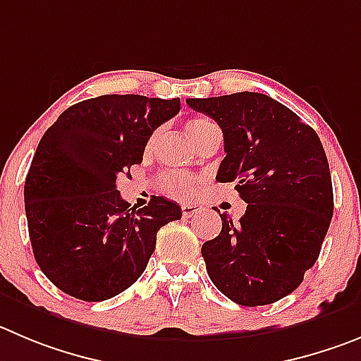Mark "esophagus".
<instances>
[{
    "label": "esophagus",
    "mask_w": 361,
    "mask_h": 361,
    "mask_svg": "<svg viewBox=\"0 0 361 361\" xmlns=\"http://www.w3.org/2000/svg\"><path fill=\"white\" fill-rule=\"evenodd\" d=\"M203 210V207L201 204H192V203H183L181 204V214H183V217H192L194 214H197V212Z\"/></svg>",
    "instance_id": "1"
}]
</instances>
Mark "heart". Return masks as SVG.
<instances>
[{
  "instance_id": "1",
  "label": "heart",
  "mask_w": 361,
  "mask_h": 361,
  "mask_svg": "<svg viewBox=\"0 0 361 361\" xmlns=\"http://www.w3.org/2000/svg\"><path fill=\"white\" fill-rule=\"evenodd\" d=\"M210 124V121L207 119V117H190V119L185 123V130H187V133L190 135L192 140L196 142L197 139L201 137V133H203L204 130H207ZM154 142V135L149 139V142H147V149H149L151 146H153ZM161 183H164L165 187V192L169 194V196L176 197V200H192V197L196 196V178L194 176H188V174H176V173H167L161 176Z\"/></svg>"
}]
</instances>
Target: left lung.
Returning a JSON list of instances; mask_svg holds the SVG:
<instances>
[{"instance_id": "left-lung-1", "label": "left lung", "mask_w": 361, "mask_h": 361, "mask_svg": "<svg viewBox=\"0 0 361 361\" xmlns=\"http://www.w3.org/2000/svg\"><path fill=\"white\" fill-rule=\"evenodd\" d=\"M187 104L221 126L226 157L217 181H235L247 203L237 222L219 214L221 233L201 247L208 276L237 305L279 301L317 262L333 217L331 174L321 139L265 94L192 97Z\"/></svg>"}]
</instances>
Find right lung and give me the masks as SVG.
<instances>
[{
    "label": "right lung",
    "mask_w": 361,
    "mask_h": 361,
    "mask_svg": "<svg viewBox=\"0 0 361 361\" xmlns=\"http://www.w3.org/2000/svg\"><path fill=\"white\" fill-rule=\"evenodd\" d=\"M180 112V97L106 94L73 104L42 135L25 181L33 257L46 278L82 301H104L146 271L157 233L181 208L151 197L130 208L117 178L142 161L160 124Z\"/></svg>",
    "instance_id": "1"
}]
</instances>
